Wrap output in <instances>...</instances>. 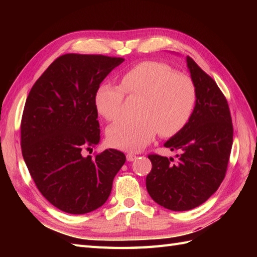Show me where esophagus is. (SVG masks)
<instances>
[{
	"label": "esophagus",
	"mask_w": 257,
	"mask_h": 257,
	"mask_svg": "<svg viewBox=\"0 0 257 257\" xmlns=\"http://www.w3.org/2000/svg\"><path fill=\"white\" fill-rule=\"evenodd\" d=\"M137 159V156L134 155V154H127V160L128 161H134Z\"/></svg>",
	"instance_id": "1"
}]
</instances>
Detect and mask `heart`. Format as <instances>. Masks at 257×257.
<instances>
[{"label": "heart", "instance_id": "heart-1", "mask_svg": "<svg viewBox=\"0 0 257 257\" xmlns=\"http://www.w3.org/2000/svg\"><path fill=\"white\" fill-rule=\"evenodd\" d=\"M124 94L143 97L139 118L119 119L108 128L107 139L112 147L130 151L144 148L157 133L169 138L181 132L198 103L192 78L160 62H144L125 70L120 85L102 83L95 94L98 112L108 121L116 120L122 111Z\"/></svg>", "mask_w": 257, "mask_h": 257}]
</instances>
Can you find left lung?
<instances>
[{"mask_svg":"<svg viewBox=\"0 0 257 257\" xmlns=\"http://www.w3.org/2000/svg\"><path fill=\"white\" fill-rule=\"evenodd\" d=\"M187 62L198 88V103L189 123L165 144L179 152L178 161L150 154L152 169L146 179L152 200L172 211L194 209L219 189L233 144L232 118L224 94L190 56Z\"/></svg>","mask_w":257,"mask_h":257,"instance_id":"8db88e82","label":"left lung"}]
</instances>
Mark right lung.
<instances>
[{
  "mask_svg": "<svg viewBox=\"0 0 257 257\" xmlns=\"http://www.w3.org/2000/svg\"><path fill=\"white\" fill-rule=\"evenodd\" d=\"M123 61L99 54H65L48 66L26 98L22 155L43 196L69 214H85L105 203L125 162L123 152L116 149L83 156L100 139L96 90Z\"/></svg>",
  "mask_w": 257,
  "mask_h": 257,
  "instance_id": "right-lung-1",
  "label": "right lung"
}]
</instances>
